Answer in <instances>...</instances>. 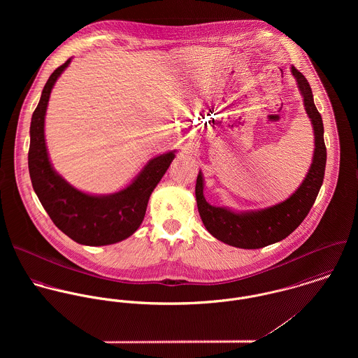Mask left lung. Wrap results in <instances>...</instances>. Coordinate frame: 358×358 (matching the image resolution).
Listing matches in <instances>:
<instances>
[{
	"mask_svg": "<svg viewBox=\"0 0 358 358\" xmlns=\"http://www.w3.org/2000/svg\"><path fill=\"white\" fill-rule=\"evenodd\" d=\"M291 73L303 98L314 132V153L302 185L282 203L257 210L236 212L227 206L210 205L204 197V178L199 172L196 200L205 229L219 241L243 250H257L288 237L303 220L321 189L327 162L324 125L305 76L294 66Z\"/></svg>",
	"mask_w": 358,
	"mask_h": 358,
	"instance_id": "obj_1",
	"label": "left lung"
}]
</instances>
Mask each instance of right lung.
<instances>
[{
    "instance_id": "right-lung-1",
    "label": "right lung",
    "mask_w": 358,
    "mask_h": 358,
    "mask_svg": "<svg viewBox=\"0 0 358 358\" xmlns=\"http://www.w3.org/2000/svg\"><path fill=\"white\" fill-rule=\"evenodd\" d=\"M70 62L71 59L52 73L33 113L29 172L40 203L59 230L83 245H110L128 238L139 229L149 199L176 150L152 158L132 183L117 193L88 194L71 186L53 169L44 132L52 88Z\"/></svg>"
}]
</instances>
